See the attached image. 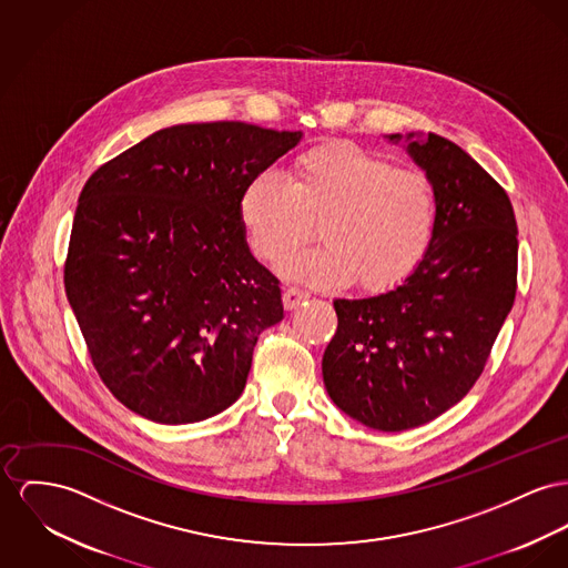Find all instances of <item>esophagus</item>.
<instances>
[{"label":"esophagus","mask_w":568,"mask_h":568,"mask_svg":"<svg viewBox=\"0 0 568 568\" xmlns=\"http://www.w3.org/2000/svg\"><path fill=\"white\" fill-rule=\"evenodd\" d=\"M307 297H310L307 291H303L300 286H288V288L284 291V305H286L288 310H293V307H297L300 303L305 302Z\"/></svg>","instance_id":"obj_1"}]
</instances>
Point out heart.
Returning a JSON list of instances; mask_svg holds the SVG:
<instances>
[{
    "mask_svg": "<svg viewBox=\"0 0 568 568\" xmlns=\"http://www.w3.org/2000/svg\"><path fill=\"white\" fill-rule=\"evenodd\" d=\"M437 204L428 179L383 156L332 142L293 159L284 183L256 176L241 195L239 220L252 252L277 261L303 243L312 224L323 243L286 258V277L366 291L400 284L428 252Z\"/></svg>",
    "mask_w": 568,
    "mask_h": 568,
    "instance_id": "obj_1",
    "label": "heart"
}]
</instances>
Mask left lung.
<instances>
[{
	"label": "left lung",
	"mask_w": 568,
	"mask_h": 568,
	"mask_svg": "<svg viewBox=\"0 0 568 568\" xmlns=\"http://www.w3.org/2000/svg\"><path fill=\"white\" fill-rule=\"evenodd\" d=\"M385 140L433 187V241L394 288L334 300L323 381L346 416L398 433L448 412L480 377L515 302L519 241L506 191L467 152L435 133Z\"/></svg>",
	"instance_id": "1"
}]
</instances>
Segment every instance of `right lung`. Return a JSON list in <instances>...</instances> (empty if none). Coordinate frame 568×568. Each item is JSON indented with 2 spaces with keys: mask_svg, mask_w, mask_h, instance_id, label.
<instances>
[{
  "mask_svg": "<svg viewBox=\"0 0 568 568\" xmlns=\"http://www.w3.org/2000/svg\"><path fill=\"white\" fill-rule=\"evenodd\" d=\"M302 138L245 122L174 124L83 185L67 297L97 373L133 414L191 424L243 394L258 336L284 305L250 252L239 202Z\"/></svg>",
  "mask_w": 568,
  "mask_h": 568,
  "instance_id": "add662e5",
  "label": "right lung"
}]
</instances>
